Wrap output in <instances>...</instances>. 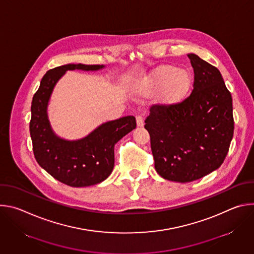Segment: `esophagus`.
Listing matches in <instances>:
<instances>
[{"instance_id": "obj_1", "label": "esophagus", "mask_w": 254, "mask_h": 254, "mask_svg": "<svg viewBox=\"0 0 254 254\" xmlns=\"http://www.w3.org/2000/svg\"><path fill=\"white\" fill-rule=\"evenodd\" d=\"M135 120H136V126L138 127H141L143 126V118L141 116H137L135 118Z\"/></svg>"}]
</instances>
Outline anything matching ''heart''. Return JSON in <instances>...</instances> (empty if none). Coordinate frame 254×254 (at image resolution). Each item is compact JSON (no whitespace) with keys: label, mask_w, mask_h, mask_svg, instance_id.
Segmentation results:
<instances>
[{"label":"heart","mask_w":254,"mask_h":254,"mask_svg":"<svg viewBox=\"0 0 254 254\" xmlns=\"http://www.w3.org/2000/svg\"><path fill=\"white\" fill-rule=\"evenodd\" d=\"M193 86L190 72L174 65H162L144 79L142 88L149 94L162 90L161 102L164 105H176L184 101Z\"/></svg>","instance_id":"heart-1"}]
</instances>
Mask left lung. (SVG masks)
I'll return each instance as SVG.
<instances>
[{
	"label": "left lung",
	"instance_id": "8db88e82",
	"mask_svg": "<svg viewBox=\"0 0 254 254\" xmlns=\"http://www.w3.org/2000/svg\"><path fill=\"white\" fill-rule=\"evenodd\" d=\"M194 88L183 102L152 106L144 121L158 174L187 183L218 169L229 150L234 121L232 96L220 71L194 53Z\"/></svg>",
	"mask_w": 254,
	"mask_h": 254
}]
</instances>
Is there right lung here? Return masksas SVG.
<instances>
[{"label":"right lung","mask_w":254,"mask_h":254,"mask_svg":"<svg viewBox=\"0 0 254 254\" xmlns=\"http://www.w3.org/2000/svg\"><path fill=\"white\" fill-rule=\"evenodd\" d=\"M104 65L66 64L49 70L43 76L31 105L30 134L36 161L59 182L70 187L101 183L115 167V146L135 128L132 116L106 122L78 139H66L52 128L48 105L57 82L68 70L98 71Z\"/></svg>","instance_id":"add662e5"}]
</instances>
